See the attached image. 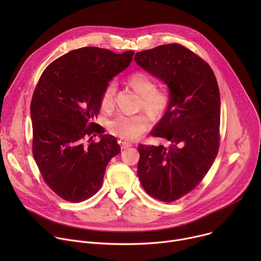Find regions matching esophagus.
Wrapping results in <instances>:
<instances>
[{
  "mask_svg": "<svg viewBox=\"0 0 261 261\" xmlns=\"http://www.w3.org/2000/svg\"><path fill=\"white\" fill-rule=\"evenodd\" d=\"M130 146H132V144L129 143V142H126V141H122L121 142V147L123 148V150H125V148H128Z\"/></svg>",
  "mask_w": 261,
  "mask_h": 261,
  "instance_id": "esophagus-1",
  "label": "esophagus"
}]
</instances>
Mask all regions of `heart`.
Here are the masks:
<instances>
[{"label": "heart", "instance_id": "1", "mask_svg": "<svg viewBox=\"0 0 261 261\" xmlns=\"http://www.w3.org/2000/svg\"><path fill=\"white\" fill-rule=\"evenodd\" d=\"M129 87L141 97L140 108L153 120H160L167 111L170 98L169 94L162 89H157L156 83L145 72L135 71L128 76ZM117 83L110 81L102 91L100 104L103 110L111 111L115 107ZM108 131L121 139L127 141L137 140L151 128V120L145 115L132 117L118 116L108 123Z\"/></svg>", "mask_w": 261, "mask_h": 261}]
</instances>
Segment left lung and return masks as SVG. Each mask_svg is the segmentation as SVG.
Instances as JSON below:
<instances>
[{
    "label": "left lung",
    "mask_w": 261,
    "mask_h": 261,
    "mask_svg": "<svg viewBox=\"0 0 261 261\" xmlns=\"http://www.w3.org/2000/svg\"><path fill=\"white\" fill-rule=\"evenodd\" d=\"M134 60L168 86L170 98L167 111L151 134L171 144H139L137 174L151 197L172 202L197 187L217 157L218 83L204 60L177 43L139 51Z\"/></svg>",
    "instance_id": "1"
}]
</instances>
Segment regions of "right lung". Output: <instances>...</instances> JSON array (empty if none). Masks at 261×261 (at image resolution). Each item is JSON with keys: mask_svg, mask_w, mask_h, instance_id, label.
Instances as JSON below:
<instances>
[{"mask_svg": "<svg viewBox=\"0 0 261 261\" xmlns=\"http://www.w3.org/2000/svg\"><path fill=\"white\" fill-rule=\"evenodd\" d=\"M133 50L116 54L99 47L74 49L49 64L31 102L33 156L48 187L70 202L101 188L111 158L121 152L116 137L94 120L105 86L133 60ZM99 134L100 142H91Z\"/></svg>", "mask_w": 261, "mask_h": 261, "instance_id": "obj_1", "label": "right lung"}]
</instances>
